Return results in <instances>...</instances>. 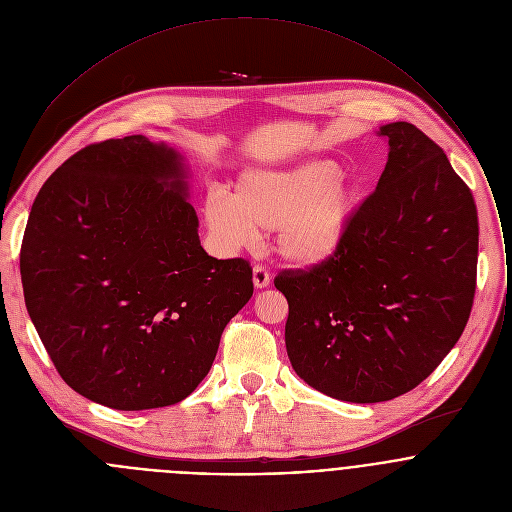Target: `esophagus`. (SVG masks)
<instances>
[{
	"instance_id": "obj_1",
	"label": "esophagus",
	"mask_w": 512,
	"mask_h": 512,
	"mask_svg": "<svg viewBox=\"0 0 512 512\" xmlns=\"http://www.w3.org/2000/svg\"><path fill=\"white\" fill-rule=\"evenodd\" d=\"M252 282H254V288L262 290V288H268V286H270L272 278H270V274H268L266 268L254 266V270H252Z\"/></svg>"
}]
</instances>
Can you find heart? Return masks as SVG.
Returning a JSON list of instances; mask_svg holds the SVG:
<instances>
[{"label":"heart","instance_id":"1","mask_svg":"<svg viewBox=\"0 0 512 512\" xmlns=\"http://www.w3.org/2000/svg\"><path fill=\"white\" fill-rule=\"evenodd\" d=\"M363 201L361 185L333 159H309L290 167L244 171L232 197L213 191L203 220L224 252L252 246L274 230V246L295 268H317L345 244Z\"/></svg>","mask_w":512,"mask_h":512}]
</instances>
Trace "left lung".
<instances>
[{"mask_svg": "<svg viewBox=\"0 0 512 512\" xmlns=\"http://www.w3.org/2000/svg\"><path fill=\"white\" fill-rule=\"evenodd\" d=\"M388 161L343 248L274 286L286 349L311 388L386 402L426 380L459 341L475 295L479 222L443 149L408 122L380 126Z\"/></svg>", "mask_w": 512, "mask_h": 512, "instance_id": "8db88e82", "label": "left lung"}]
</instances>
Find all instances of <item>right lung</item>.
I'll return each mask as SVG.
<instances>
[{
  "label": "right lung",
  "instance_id": "right-lung-1",
  "mask_svg": "<svg viewBox=\"0 0 512 512\" xmlns=\"http://www.w3.org/2000/svg\"><path fill=\"white\" fill-rule=\"evenodd\" d=\"M183 155L146 136L86 146L41 187L19 268L61 378L114 410L181 402L254 292L242 258L199 240Z\"/></svg>",
  "mask_w": 512,
  "mask_h": 512
}]
</instances>
